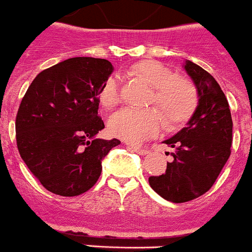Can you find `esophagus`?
<instances>
[{"label":"esophagus","mask_w":252,"mask_h":252,"mask_svg":"<svg viewBox=\"0 0 252 252\" xmlns=\"http://www.w3.org/2000/svg\"><path fill=\"white\" fill-rule=\"evenodd\" d=\"M131 149L134 150L135 153H137V154H140V156H144V154H148V152H149V150L145 149V148L136 147V145H131Z\"/></svg>","instance_id":"1"}]
</instances>
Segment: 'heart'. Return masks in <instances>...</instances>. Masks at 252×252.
I'll use <instances>...</instances> for the list:
<instances>
[{"label":"heart","mask_w":252,"mask_h":252,"mask_svg":"<svg viewBox=\"0 0 252 252\" xmlns=\"http://www.w3.org/2000/svg\"><path fill=\"white\" fill-rule=\"evenodd\" d=\"M136 72L154 87L150 104L157 108H121L108 120L109 131L126 141L139 143L156 136L164 126H180L188 122L197 107L196 88L188 79L178 77L175 71L157 61H144L136 66ZM99 99L104 107H112L120 100V79L111 76L100 88Z\"/></svg>","instance_id":"1"}]
</instances>
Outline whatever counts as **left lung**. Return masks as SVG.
I'll list each match as a JSON object with an SVG mask.
<instances>
[{
    "mask_svg": "<svg viewBox=\"0 0 252 252\" xmlns=\"http://www.w3.org/2000/svg\"><path fill=\"white\" fill-rule=\"evenodd\" d=\"M185 70L199 94V104L188 126L165 140L173 148L172 162L163 175L149 177L153 190L172 203H186L209 191L231 156L229 104L212 75L186 61Z\"/></svg>",
    "mask_w": 252,
    "mask_h": 252,
    "instance_id": "left-lung-1",
    "label": "left lung"
}]
</instances>
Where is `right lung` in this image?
Returning a JSON list of instances; mask_svg holds the SVG:
<instances>
[{"label":"right lung","instance_id":"1","mask_svg":"<svg viewBox=\"0 0 252 252\" xmlns=\"http://www.w3.org/2000/svg\"><path fill=\"white\" fill-rule=\"evenodd\" d=\"M112 71L104 59H68L36 75L21 100L15 122L19 153L56 195L90 190L102 173V159L121 144L95 139L104 128L98 95Z\"/></svg>","mask_w":252,"mask_h":252}]
</instances>
